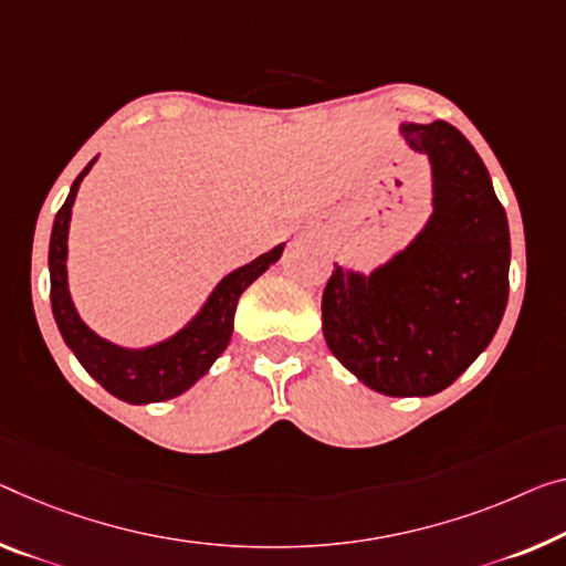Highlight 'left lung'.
<instances>
[{
	"instance_id": "left-lung-1",
	"label": "left lung",
	"mask_w": 566,
	"mask_h": 566,
	"mask_svg": "<svg viewBox=\"0 0 566 566\" xmlns=\"http://www.w3.org/2000/svg\"><path fill=\"white\" fill-rule=\"evenodd\" d=\"M430 159L432 214L369 275L334 263L321 313L338 361L389 397H430L478 359L509 301V220L489 169L446 120L399 126Z\"/></svg>"
}]
</instances>
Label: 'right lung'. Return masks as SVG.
I'll list each match as a JSON object with an SVG mask.
<instances>
[{"mask_svg": "<svg viewBox=\"0 0 566 566\" xmlns=\"http://www.w3.org/2000/svg\"><path fill=\"white\" fill-rule=\"evenodd\" d=\"M98 159V156H95ZM95 159L85 167L73 181L71 195L65 205L55 214L50 234V303L52 316L63 334L65 344L83 364V369L98 381V385L113 397L124 399L128 405H149L164 402V399L179 397L202 379L207 369L212 367L217 356L228 349L234 308L242 291L248 289L255 277L263 275L277 258L283 255L285 242L275 245L268 253L258 255L253 263L238 268L217 283V289L205 301L197 316L189 324L146 349H126V346L111 344L85 326L73 306L71 291H67V230H71V214L77 189L85 174L91 171Z\"/></svg>", "mask_w": 566, "mask_h": 566, "instance_id": "right-lung-1", "label": "right lung"}]
</instances>
